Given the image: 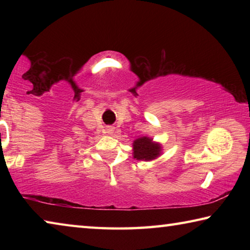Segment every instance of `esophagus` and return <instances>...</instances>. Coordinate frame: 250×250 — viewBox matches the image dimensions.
I'll use <instances>...</instances> for the list:
<instances>
[{"instance_id":"obj_1","label":"esophagus","mask_w":250,"mask_h":250,"mask_svg":"<svg viewBox=\"0 0 250 250\" xmlns=\"http://www.w3.org/2000/svg\"><path fill=\"white\" fill-rule=\"evenodd\" d=\"M113 131H115V128H112V126H107V128H105V133L108 134H112Z\"/></svg>"}]
</instances>
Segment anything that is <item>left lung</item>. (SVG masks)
I'll return each mask as SVG.
<instances>
[{
	"label": "left lung",
	"instance_id": "obj_1",
	"mask_svg": "<svg viewBox=\"0 0 250 250\" xmlns=\"http://www.w3.org/2000/svg\"><path fill=\"white\" fill-rule=\"evenodd\" d=\"M160 143L152 141L149 137H142L133 141V158L137 160L152 161L161 154Z\"/></svg>",
	"mask_w": 250,
	"mask_h": 250
}]
</instances>
